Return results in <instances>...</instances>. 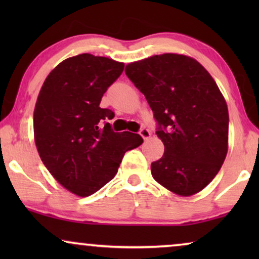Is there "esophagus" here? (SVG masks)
<instances>
[{
  "label": "esophagus",
  "mask_w": 259,
  "mask_h": 259,
  "mask_svg": "<svg viewBox=\"0 0 259 259\" xmlns=\"http://www.w3.org/2000/svg\"><path fill=\"white\" fill-rule=\"evenodd\" d=\"M140 136L143 137L144 140H147V139H150L151 132H150V131H148L147 128H141V130H140Z\"/></svg>",
  "instance_id": "1"
}]
</instances>
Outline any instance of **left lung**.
<instances>
[{"mask_svg":"<svg viewBox=\"0 0 259 259\" xmlns=\"http://www.w3.org/2000/svg\"><path fill=\"white\" fill-rule=\"evenodd\" d=\"M125 72L153 111L165 146L151 164L152 177L178 196L200 192L229 148L228 105L213 77L197 60L175 53L131 62Z\"/></svg>","mask_w":259,"mask_h":259,"instance_id":"8db88e82","label":"left lung"}]
</instances>
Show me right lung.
<instances>
[{"label":"right lung","instance_id":"add662e5","mask_svg":"<svg viewBox=\"0 0 259 259\" xmlns=\"http://www.w3.org/2000/svg\"><path fill=\"white\" fill-rule=\"evenodd\" d=\"M123 62L88 53L60 62L46 77L34 109V140L56 182L88 197L114 178L123 154L143 144L139 134L114 132L102 95L121 75Z\"/></svg>","mask_w":259,"mask_h":259}]
</instances>
